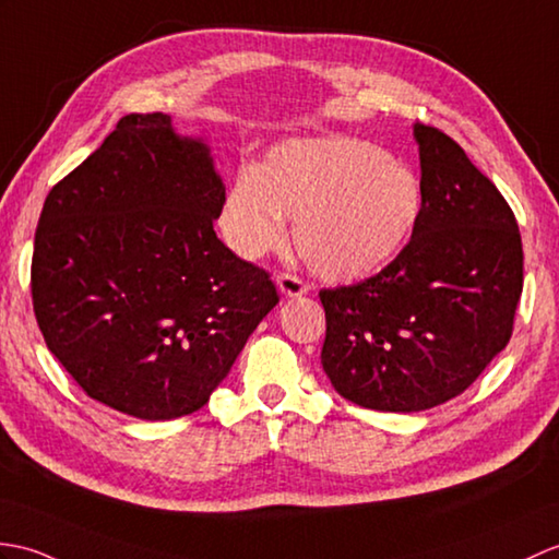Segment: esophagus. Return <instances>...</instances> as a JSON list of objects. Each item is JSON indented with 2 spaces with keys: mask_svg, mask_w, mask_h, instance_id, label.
Here are the masks:
<instances>
[{
  "mask_svg": "<svg viewBox=\"0 0 559 559\" xmlns=\"http://www.w3.org/2000/svg\"><path fill=\"white\" fill-rule=\"evenodd\" d=\"M276 285L278 290L285 297H297V295H307L311 290V285L307 281H302L297 274H278L276 276Z\"/></svg>",
  "mask_w": 559,
  "mask_h": 559,
  "instance_id": "obj_1",
  "label": "esophagus"
}]
</instances>
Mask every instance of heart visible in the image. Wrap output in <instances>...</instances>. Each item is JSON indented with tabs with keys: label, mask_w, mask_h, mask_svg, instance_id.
Here are the masks:
<instances>
[{
	"label": "heart",
	"mask_w": 559,
	"mask_h": 559,
	"mask_svg": "<svg viewBox=\"0 0 559 559\" xmlns=\"http://www.w3.org/2000/svg\"><path fill=\"white\" fill-rule=\"evenodd\" d=\"M424 212L419 176L373 142L357 138L293 140L271 150L257 171H240L221 204L228 248L259 259L285 240L317 274L369 276L405 250Z\"/></svg>",
	"instance_id": "b5f03b06"
}]
</instances>
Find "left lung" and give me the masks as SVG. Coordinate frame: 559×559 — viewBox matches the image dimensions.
<instances>
[{
  "mask_svg": "<svg viewBox=\"0 0 559 559\" xmlns=\"http://www.w3.org/2000/svg\"><path fill=\"white\" fill-rule=\"evenodd\" d=\"M424 212L379 274L319 290L323 371L345 400L421 412L464 393L512 338L524 285L514 212L455 140L417 123Z\"/></svg>",
  "mask_w": 559,
  "mask_h": 559,
  "instance_id": "8db88e82",
  "label": "left lung"
}]
</instances>
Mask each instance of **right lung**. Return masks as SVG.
<instances>
[{"label":"right lung","instance_id":"add662e5","mask_svg":"<svg viewBox=\"0 0 559 559\" xmlns=\"http://www.w3.org/2000/svg\"><path fill=\"white\" fill-rule=\"evenodd\" d=\"M226 186L166 114H128L49 190L35 230L37 326L83 391L138 419L206 405L278 293L216 238Z\"/></svg>","mask_w":559,"mask_h":559}]
</instances>
